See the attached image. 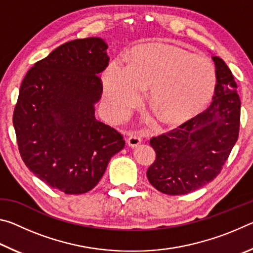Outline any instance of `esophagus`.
I'll return each instance as SVG.
<instances>
[{
  "mask_svg": "<svg viewBox=\"0 0 253 253\" xmlns=\"http://www.w3.org/2000/svg\"><path fill=\"white\" fill-rule=\"evenodd\" d=\"M127 143L130 147H136L137 145H139L140 143H142V137L137 134V132H130V134L128 135Z\"/></svg>",
  "mask_w": 253,
  "mask_h": 253,
  "instance_id": "34e87169",
  "label": "esophagus"
}]
</instances>
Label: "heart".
I'll use <instances>...</instances> for the list:
<instances>
[{"mask_svg":"<svg viewBox=\"0 0 253 253\" xmlns=\"http://www.w3.org/2000/svg\"><path fill=\"white\" fill-rule=\"evenodd\" d=\"M216 81L215 68L204 55L166 45L137 46L128 65L115 60L104 76L105 105L121 118L151 87L149 99L164 121L181 122L209 100Z\"/></svg>","mask_w":253,"mask_h":253,"instance_id":"heart-1","label":"heart"}]
</instances>
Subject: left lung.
Segmentation results:
<instances>
[{
    "label": "left lung",
    "instance_id": "1",
    "mask_svg": "<svg viewBox=\"0 0 253 253\" xmlns=\"http://www.w3.org/2000/svg\"><path fill=\"white\" fill-rule=\"evenodd\" d=\"M216 84L207 109L149 144L156 160L147 169L149 183L162 193H191L220 174L237 143L241 101L233 75L221 58L212 57Z\"/></svg>",
    "mask_w": 253,
    "mask_h": 253
}]
</instances>
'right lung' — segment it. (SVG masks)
<instances>
[{"label":"right lung","instance_id":"right-lung-1","mask_svg":"<svg viewBox=\"0 0 253 253\" xmlns=\"http://www.w3.org/2000/svg\"><path fill=\"white\" fill-rule=\"evenodd\" d=\"M107 49L96 37L66 42L34 63L20 87L13 125L21 157L37 177L66 194L92 190L125 146L121 132L95 117Z\"/></svg>","mask_w":253,"mask_h":253}]
</instances>
